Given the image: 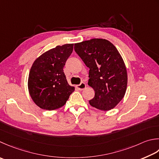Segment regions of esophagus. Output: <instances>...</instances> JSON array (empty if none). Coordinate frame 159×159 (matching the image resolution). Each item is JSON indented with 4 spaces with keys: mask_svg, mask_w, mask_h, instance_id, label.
<instances>
[{
    "mask_svg": "<svg viewBox=\"0 0 159 159\" xmlns=\"http://www.w3.org/2000/svg\"><path fill=\"white\" fill-rule=\"evenodd\" d=\"M76 88L79 89H80V90H83V89H84L86 88V84L85 83L83 82V83H80V85H76Z\"/></svg>",
    "mask_w": 159,
    "mask_h": 159,
    "instance_id": "esophagus-1",
    "label": "esophagus"
}]
</instances>
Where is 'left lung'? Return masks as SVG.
Instances as JSON below:
<instances>
[{"instance_id": "obj_1", "label": "left lung", "mask_w": 159, "mask_h": 159, "mask_svg": "<svg viewBox=\"0 0 159 159\" xmlns=\"http://www.w3.org/2000/svg\"><path fill=\"white\" fill-rule=\"evenodd\" d=\"M74 49L89 68L88 85L94 97L89 101L98 110H112L125 94L127 73L116 47L106 39H92L74 44Z\"/></svg>"}]
</instances>
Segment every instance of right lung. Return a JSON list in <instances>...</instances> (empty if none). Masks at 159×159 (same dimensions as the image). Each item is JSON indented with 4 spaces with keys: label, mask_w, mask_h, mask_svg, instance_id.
I'll return each instance as SVG.
<instances>
[{
    "label": "right lung",
    "mask_w": 159,
    "mask_h": 159,
    "mask_svg": "<svg viewBox=\"0 0 159 159\" xmlns=\"http://www.w3.org/2000/svg\"><path fill=\"white\" fill-rule=\"evenodd\" d=\"M74 44L57 45L37 58L28 77V90L37 106L54 110L63 107L75 88L70 85L63 72Z\"/></svg>",
    "instance_id": "add662e5"
}]
</instances>
